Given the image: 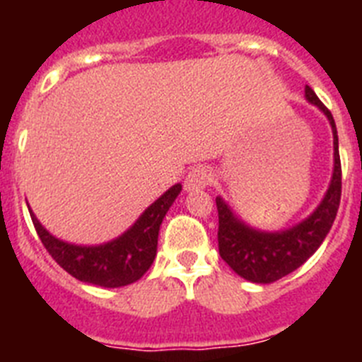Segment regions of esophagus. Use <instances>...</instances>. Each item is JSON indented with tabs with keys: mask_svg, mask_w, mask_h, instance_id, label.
I'll return each mask as SVG.
<instances>
[{
	"mask_svg": "<svg viewBox=\"0 0 362 362\" xmlns=\"http://www.w3.org/2000/svg\"><path fill=\"white\" fill-rule=\"evenodd\" d=\"M210 181H212V172L206 166H194L185 179V190H201V188L209 187Z\"/></svg>",
	"mask_w": 362,
	"mask_h": 362,
	"instance_id": "obj_1",
	"label": "esophagus"
}]
</instances>
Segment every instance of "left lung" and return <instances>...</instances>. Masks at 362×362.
<instances>
[{"label":"left lung","instance_id":"obj_1","mask_svg":"<svg viewBox=\"0 0 362 362\" xmlns=\"http://www.w3.org/2000/svg\"><path fill=\"white\" fill-rule=\"evenodd\" d=\"M305 94L308 101L317 105L325 112L326 117L330 119L332 132H334V177L317 210L293 228L267 233L243 225L226 206L225 201L221 197L216 199L217 216H219L217 245H219L221 259L238 276L252 283H274L297 270L321 246L337 216L339 203H341V187H343L337 129H335L332 112L321 103V99L308 85L305 88Z\"/></svg>","mask_w":362,"mask_h":362}]
</instances>
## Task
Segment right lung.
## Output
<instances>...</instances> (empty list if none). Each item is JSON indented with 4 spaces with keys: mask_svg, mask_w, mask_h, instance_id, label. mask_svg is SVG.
<instances>
[{
    "mask_svg": "<svg viewBox=\"0 0 362 362\" xmlns=\"http://www.w3.org/2000/svg\"><path fill=\"white\" fill-rule=\"evenodd\" d=\"M179 192L181 185H174L156 203L150 204L129 232H124L116 241L99 246H76L59 241L40 225L30 209L28 212L41 243L63 270L83 283L117 288L141 279L153 263L159 226Z\"/></svg>",
    "mask_w": 362,
    "mask_h": 362,
    "instance_id": "1",
    "label": "right lung"
}]
</instances>
